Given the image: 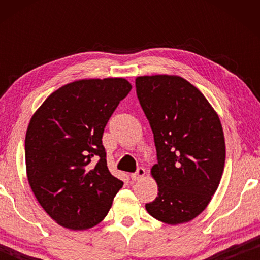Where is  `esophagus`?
<instances>
[{"instance_id": "esophagus-1", "label": "esophagus", "mask_w": 260, "mask_h": 260, "mask_svg": "<svg viewBox=\"0 0 260 260\" xmlns=\"http://www.w3.org/2000/svg\"><path fill=\"white\" fill-rule=\"evenodd\" d=\"M144 175H145V169L144 168H138L136 170V173L131 174V180H133V181H140Z\"/></svg>"}]
</instances>
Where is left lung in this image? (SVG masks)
Wrapping results in <instances>:
<instances>
[{"label": "left lung", "instance_id": "8db88e82", "mask_svg": "<svg viewBox=\"0 0 260 260\" xmlns=\"http://www.w3.org/2000/svg\"><path fill=\"white\" fill-rule=\"evenodd\" d=\"M136 93L157 152L151 176L158 193L145 209L168 225L190 221L212 200L225 167L218 113L194 85L179 76L137 77Z\"/></svg>", "mask_w": 260, "mask_h": 260}]
</instances>
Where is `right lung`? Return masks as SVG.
Segmentation results:
<instances>
[{"label":"right lung","instance_id":"right-lung-1","mask_svg":"<svg viewBox=\"0 0 260 260\" xmlns=\"http://www.w3.org/2000/svg\"><path fill=\"white\" fill-rule=\"evenodd\" d=\"M131 87L124 78L76 80L49 94L30 118L28 182L45 212L65 229L98 225L123 187L109 172L102 137Z\"/></svg>","mask_w":260,"mask_h":260}]
</instances>
